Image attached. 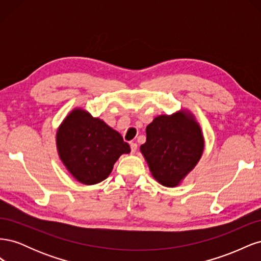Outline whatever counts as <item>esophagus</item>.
Returning <instances> with one entry per match:
<instances>
[{
    "mask_svg": "<svg viewBox=\"0 0 261 261\" xmlns=\"http://www.w3.org/2000/svg\"><path fill=\"white\" fill-rule=\"evenodd\" d=\"M130 150H132V153H135L137 151V144L136 143H130Z\"/></svg>",
    "mask_w": 261,
    "mask_h": 261,
    "instance_id": "obj_1",
    "label": "esophagus"
}]
</instances>
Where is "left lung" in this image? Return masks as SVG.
I'll use <instances>...</instances> for the list:
<instances>
[{
    "mask_svg": "<svg viewBox=\"0 0 261 261\" xmlns=\"http://www.w3.org/2000/svg\"><path fill=\"white\" fill-rule=\"evenodd\" d=\"M140 146L152 176L163 186L175 187L200 160L204 140L199 124L187 111L159 115L146 127Z\"/></svg>",
    "mask_w": 261,
    "mask_h": 261,
    "instance_id": "obj_1",
    "label": "left lung"
}]
</instances>
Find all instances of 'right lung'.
Masks as SVG:
<instances>
[{
  "instance_id": "add662e5",
  "label": "right lung",
  "mask_w": 261,
  "mask_h": 261,
  "mask_svg": "<svg viewBox=\"0 0 261 261\" xmlns=\"http://www.w3.org/2000/svg\"><path fill=\"white\" fill-rule=\"evenodd\" d=\"M57 147L63 164L85 185L106 179L118 158L130 152L120 133L83 109H74L62 122Z\"/></svg>"
}]
</instances>
